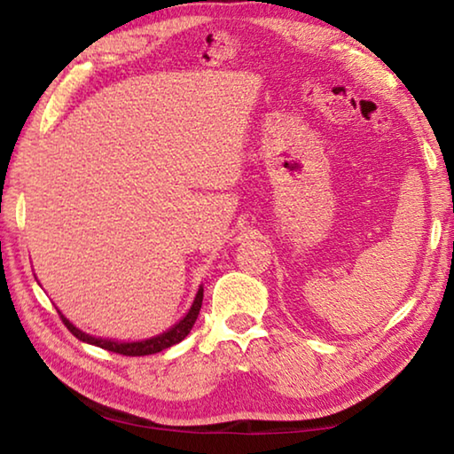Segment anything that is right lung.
Returning <instances> with one entry per match:
<instances>
[{"label":"right lung","instance_id":"add662e5","mask_svg":"<svg viewBox=\"0 0 454 454\" xmlns=\"http://www.w3.org/2000/svg\"><path fill=\"white\" fill-rule=\"evenodd\" d=\"M202 298H204V290L200 288L198 294L194 298V304H192L190 312L184 317L178 325L174 328L168 330V333L160 334V336H153L150 340H142V342H112V340H102V338H96V336H90L86 333H82V330L75 328L70 320H67L64 314L59 312V318L64 325L67 326V330L78 338L82 342H88V344H96L99 348H106L110 352H116V355H124V356H145V355H156L160 350H166L174 347V344L182 342L184 338L190 334L192 326H194V322L200 314V309H202Z\"/></svg>","mask_w":454,"mask_h":454}]
</instances>
